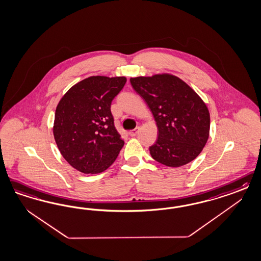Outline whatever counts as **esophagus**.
<instances>
[{"label": "esophagus", "mask_w": 261, "mask_h": 261, "mask_svg": "<svg viewBox=\"0 0 261 261\" xmlns=\"http://www.w3.org/2000/svg\"><path fill=\"white\" fill-rule=\"evenodd\" d=\"M139 129H140V127H139V126H137V127H135V129L129 130V132H128V135H130V136H135V135L138 134Z\"/></svg>", "instance_id": "esophagus-1"}]
</instances>
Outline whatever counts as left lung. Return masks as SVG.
I'll return each mask as SVG.
<instances>
[{
	"label": "left lung",
	"instance_id": "left-lung-1",
	"mask_svg": "<svg viewBox=\"0 0 261 261\" xmlns=\"http://www.w3.org/2000/svg\"><path fill=\"white\" fill-rule=\"evenodd\" d=\"M129 81L158 126L159 137L150 147L151 158L175 168L195 160L207 142L211 128L210 111L202 98L182 80L168 73Z\"/></svg>",
	"mask_w": 261,
	"mask_h": 261
}]
</instances>
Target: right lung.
<instances>
[{"instance_id": "add662e5", "label": "right lung", "mask_w": 261, "mask_h": 261, "mask_svg": "<svg viewBox=\"0 0 261 261\" xmlns=\"http://www.w3.org/2000/svg\"><path fill=\"white\" fill-rule=\"evenodd\" d=\"M126 76H88L60 99L54 137L68 163L84 174H99L117 159L124 140L114 126L110 105Z\"/></svg>"}]
</instances>
